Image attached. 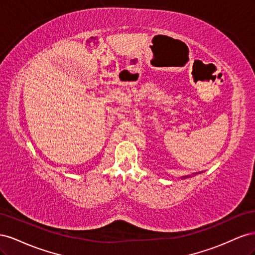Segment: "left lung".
Masks as SVG:
<instances>
[{
  "label": "left lung",
  "mask_w": 255,
  "mask_h": 255,
  "mask_svg": "<svg viewBox=\"0 0 255 255\" xmlns=\"http://www.w3.org/2000/svg\"><path fill=\"white\" fill-rule=\"evenodd\" d=\"M195 174H197V173H195ZM189 176H191V175H185V176H183V179H187V177H189Z\"/></svg>",
  "instance_id": "1"
}]
</instances>
